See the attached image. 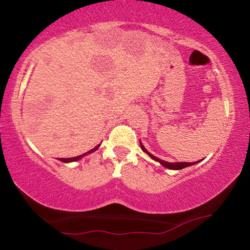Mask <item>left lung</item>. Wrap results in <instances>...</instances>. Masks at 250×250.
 Instances as JSON below:
<instances>
[{"mask_svg": "<svg viewBox=\"0 0 250 250\" xmlns=\"http://www.w3.org/2000/svg\"><path fill=\"white\" fill-rule=\"evenodd\" d=\"M140 147H141V149H143V150H144L145 152H147V154H148L149 156H150V157H151L152 159H154V161L161 163L164 167H166V168H169V169H182V168H185V167H188V166L194 165V164L200 162V161H199V162H194V163H168V162L162 161L161 158H157V157H155L154 155H151L150 152L147 151V149L143 146V144H141V143H140Z\"/></svg>", "mask_w": 250, "mask_h": 250, "instance_id": "8db88e82", "label": "left lung"}]
</instances>
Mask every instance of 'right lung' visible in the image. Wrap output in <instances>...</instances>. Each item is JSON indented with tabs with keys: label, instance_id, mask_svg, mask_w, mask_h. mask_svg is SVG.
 <instances>
[{
	"label": "right lung",
	"instance_id": "add662e5",
	"mask_svg": "<svg viewBox=\"0 0 250 250\" xmlns=\"http://www.w3.org/2000/svg\"><path fill=\"white\" fill-rule=\"evenodd\" d=\"M99 147H100V145H98V146H96V147H94L93 149H91V150L87 151L86 154H83V155H81V156H77V157H72V158H59V161H61V162H64V163H69V162H75V161H78V159H81L82 157H83V156H86V155H88V154H91V152H93L94 150H96V149H98Z\"/></svg>",
	"mask_w": 250,
	"mask_h": 250
}]
</instances>
